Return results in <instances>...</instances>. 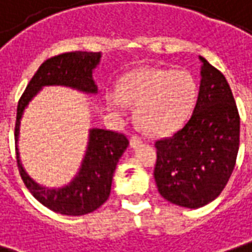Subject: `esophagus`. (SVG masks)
Listing matches in <instances>:
<instances>
[{"label": "esophagus", "mask_w": 252, "mask_h": 252, "mask_svg": "<svg viewBox=\"0 0 252 252\" xmlns=\"http://www.w3.org/2000/svg\"><path fill=\"white\" fill-rule=\"evenodd\" d=\"M129 142H131V146L132 148H138V146L142 145V139H140V136H138V135H132Z\"/></svg>", "instance_id": "34e87169"}]
</instances>
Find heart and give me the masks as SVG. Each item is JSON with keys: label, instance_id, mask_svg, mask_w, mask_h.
Wrapping results in <instances>:
<instances>
[{"label": "heart", "instance_id": "obj_1", "mask_svg": "<svg viewBox=\"0 0 252 252\" xmlns=\"http://www.w3.org/2000/svg\"><path fill=\"white\" fill-rule=\"evenodd\" d=\"M196 83L188 71L171 68H139L121 81L119 93L107 96L109 109L117 116L126 113V102L138 104L136 116L153 133H169L184 124L196 100Z\"/></svg>", "mask_w": 252, "mask_h": 252}]
</instances>
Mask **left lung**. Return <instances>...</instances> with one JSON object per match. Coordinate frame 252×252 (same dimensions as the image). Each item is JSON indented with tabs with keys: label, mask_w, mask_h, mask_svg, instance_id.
Here are the masks:
<instances>
[{
	"label": "left lung",
	"mask_w": 252,
	"mask_h": 252,
	"mask_svg": "<svg viewBox=\"0 0 252 252\" xmlns=\"http://www.w3.org/2000/svg\"><path fill=\"white\" fill-rule=\"evenodd\" d=\"M197 102L171 138L156 142L157 189L169 203L200 208L218 197L236 164L240 117L225 76L203 56Z\"/></svg>",
	"instance_id": "obj_1"
}]
</instances>
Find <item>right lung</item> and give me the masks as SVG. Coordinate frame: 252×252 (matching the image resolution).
<instances>
[{"label":"right lung","mask_w":252,"mask_h":252,"mask_svg":"<svg viewBox=\"0 0 252 252\" xmlns=\"http://www.w3.org/2000/svg\"><path fill=\"white\" fill-rule=\"evenodd\" d=\"M100 52L76 51L48 59L32 76L18 104L15 143L20 176L26 188L41 204L62 215H85L103 204L110 196L117 162L129 142L123 133L91 128L85 156L73 181L62 188H45L30 178L20 161L18 149L20 120L32 97L48 85H62L84 94L96 95L97 87L92 73L100 63Z\"/></svg>","instance_id":"obj_1"}]
</instances>
